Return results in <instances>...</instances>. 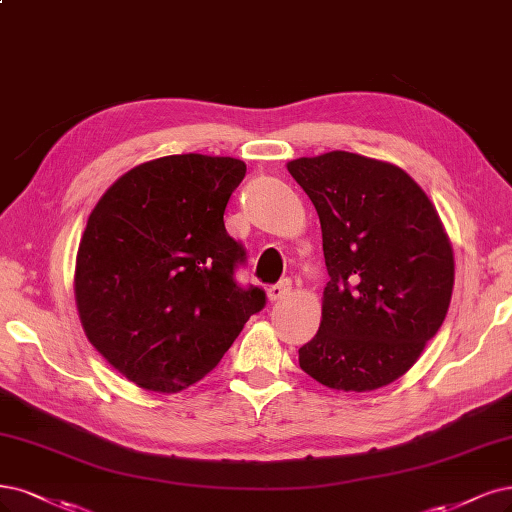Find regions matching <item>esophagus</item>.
<instances>
[{"label": "esophagus", "instance_id": "34e87169", "mask_svg": "<svg viewBox=\"0 0 512 512\" xmlns=\"http://www.w3.org/2000/svg\"><path fill=\"white\" fill-rule=\"evenodd\" d=\"M290 288H292V281H290L288 277L277 281L275 286H271V288L267 290L269 301H281V298H286V296L290 294Z\"/></svg>", "mask_w": 512, "mask_h": 512}]
</instances>
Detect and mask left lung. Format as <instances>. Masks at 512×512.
<instances>
[{
	"mask_svg": "<svg viewBox=\"0 0 512 512\" xmlns=\"http://www.w3.org/2000/svg\"><path fill=\"white\" fill-rule=\"evenodd\" d=\"M315 205L330 281L298 364L330 390L370 392L419 360L443 326L455 262L432 201L385 161L332 150L290 161Z\"/></svg>",
	"mask_w": 512,
	"mask_h": 512,
	"instance_id": "left-lung-1",
	"label": "left lung"
}]
</instances>
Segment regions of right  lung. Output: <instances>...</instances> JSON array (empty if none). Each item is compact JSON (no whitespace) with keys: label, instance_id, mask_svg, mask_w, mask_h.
<instances>
[{"label":"right lung","instance_id":"1","mask_svg":"<svg viewBox=\"0 0 512 512\" xmlns=\"http://www.w3.org/2000/svg\"><path fill=\"white\" fill-rule=\"evenodd\" d=\"M231 156L171 154L127 171L88 216L74 294L86 339L122 377L175 394L203 379L264 307L224 209L245 178Z\"/></svg>","mask_w":512,"mask_h":512}]
</instances>
